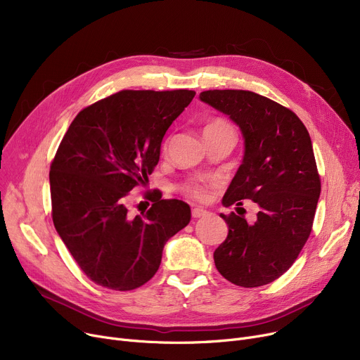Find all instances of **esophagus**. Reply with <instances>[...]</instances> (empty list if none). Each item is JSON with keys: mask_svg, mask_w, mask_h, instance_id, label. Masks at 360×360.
<instances>
[{"mask_svg": "<svg viewBox=\"0 0 360 360\" xmlns=\"http://www.w3.org/2000/svg\"><path fill=\"white\" fill-rule=\"evenodd\" d=\"M204 216H207V212L205 210H202V209H193V217L194 219H200V217H204Z\"/></svg>", "mask_w": 360, "mask_h": 360, "instance_id": "esophagus-1", "label": "esophagus"}]
</instances>
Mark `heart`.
<instances>
[{"label":"heart","mask_w":360,"mask_h":360,"mask_svg":"<svg viewBox=\"0 0 360 360\" xmlns=\"http://www.w3.org/2000/svg\"><path fill=\"white\" fill-rule=\"evenodd\" d=\"M213 127H228L224 122H213L210 125H207L205 128H213ZM213 181L210 179H195V181H191L188 182L182 186V191L188 195H191L194 198H198V200H202L205 197V193H207V186L212 185Z\"/></svg>","instance_id":"1"}]
</instances>
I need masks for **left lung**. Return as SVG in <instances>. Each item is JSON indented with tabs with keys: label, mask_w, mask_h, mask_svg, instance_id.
<instances>
[{
	"label": "left lung",
	"mask_w": 360,
	"mask_h": 360,
	"mask_svg": "<svg viewBox=\"0 0 360 360\" xmlns=\"http://www.w3.org/2000/svg\"><path fill=\"white\" fill-rule=\"evenodd\" d=\"M200 101L228 115L243 139L221 204L259 207L255 223L220 214L229 232L214 251L216 269L242 288L269 285L290 269L312 229L321 182L309 132L290 109L250 90H207Z\"/></svg>",
	"instance_id": "1"
}]
</instances>
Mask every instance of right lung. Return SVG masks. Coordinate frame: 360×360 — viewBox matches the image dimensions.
<instances>
[{"label": "right lung", "instance_id": "obj_1", "mask_svg": "<svg viewBox=\"0 0 360 360\" xmlns=\"http://www.w3.org/2000/svg\"><path fill=\"white\" fill-rule=\"evenodd\" d=\"M193 90H122L83 109L51 165L52 220L86 276L113 290L143 286L159 270L165 243L190 223L181 200L155 194L131 216L128 193L147 181L167 128Z\"/></svg>", "mask_w": 360, "mask_h": 360}]
</instances>
